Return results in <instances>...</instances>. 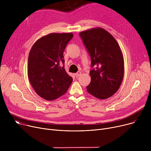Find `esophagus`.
I'll list each match as a JSON object with an SVG mask.
<instances>
[{"mask_svg": "<svg viewBox=\"0 0 151 151\" xmlns=\"http://www.w3.org/2000/svg\"><path fill=\"white\" fill-rule=\"evenodd\" d=\"M81 75V72H80V71H78L76 73H75V76H76V78L79 77Z\"/></svg>", "mask_w": 151, "mask_h": 151, "instance_id": "esophagus-1", "label": "esophagus"}]
</instances>
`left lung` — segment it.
I'll list each match as a JSON object with an SVG mask.
<instances>
[{
    "label": "left lung",
    "mask_w": 151,
    "mask_h": 151,
    "mask_svg": "<svg viewBox=\"0 0 151 151\" xmlns=\"http://www.w3.org/2000/svg\"><path fill=\"white\" fill-rule=\"evenodd\" d=\"M83 43L90 54L91 81L86 87L88 93L104 100L119 89L124 75L122 52L116 40L107 30L95 27L80 33Z\"/></svg>",
    "instance_id": "left-lung-1"
}]
</instances>
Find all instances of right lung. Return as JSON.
Masks as SVG:
<instances>
[{"label":"right lung","mask_w":151,"mask_h":151,"mask_svg":"<svg viewBox=\"0 0 151 151\" xmlns=\"http://www.w3.org/2000/svg\"><path fill=\"white\" fill-rule=\"evenodd\" d=\"M73 34L51 33L32 46L28 58L29 82L40 97L51 101L65 93L73 78L61 67L64 64L63 51Z\"/></svg>","instance_id":"add662e5"}]
</instances>
